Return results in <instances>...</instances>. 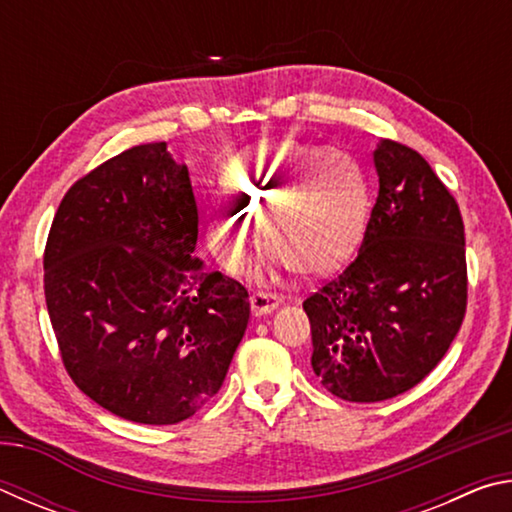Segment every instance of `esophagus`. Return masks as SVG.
Segmentation results:
<instances>
[{
	"mask_svg": "<svg viewBox=\"0 0 512 512\" xmlns=\"http://www.w3.org/2000/svg\"><path fill=\"white\" fill-rule=\"evenodd\" d=\"M250 309H253L255 316H262V314H271V311L280 305V296L273 291H266V289H257L250 293Z\"/></svg>",
	"mask_w": 512,
	"mask_h": 512,
	"instance_id": "esophagus-1",
	"label": "esophagus"
}]
</instances>
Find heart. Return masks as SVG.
Instances as JSON below:
<instances>
[{
	"instance_id": "obj_1",
	"label": "heart",
	"mask_w": 512,
	"mask_h": 512,
	"mask_svg": "<svg viewBox=\"0 0 512 512\" xmlns=\"http://www.w3.org/2000/svg\"><path fill=\"white\" fill-rule=\"evenodd\" d=\"M235 203L251 216L214 212L207 235L225 268L239 271L257 244L253 221L284 262L302 275H325L348 262L370 219V187L359 162L329 146L266 142L223 173Z\"/></svg>"
}]
</instances>
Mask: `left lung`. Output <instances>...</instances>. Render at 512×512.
Listing matches in <instances>:
<instances>
[{
    "mask_svg": "<svg viewBox=\"0 0 512 512\" xmlns=\"http://www.w3.org/2000/svg\"><path fill=\"white\" fill-rule=\"evenodd\" d=\"M379 194L352 262L302 302L311 368L348 402L402 395L429 375L467 307L465 228L456 198L411 146L375 151Z\"/></svg>",
    "mask_w": 512,
    "mask_h": 512,
    "instance_id": "8db88e82",
    "label": "left lung"
}]
</instances>
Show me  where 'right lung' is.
Masks as SVG:
<instances>
[{"label":"right lung","instance_id":"1","mask_svg":"<svg viewBox=\"0 0 512 512\" xmlns=\"http://www.w3.org/2000/svg\"><path fill=\"white\" fill-rule=\"evenodd\" d=\"M198 207L164 142L140 144L67 189L45 246L60 359L119 418L176 424L219 393L250 318L244 284L194 257Z\"/></svg>","mask_w":512,"mask_h":512}]
</instances>
